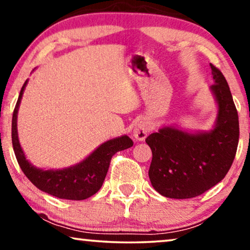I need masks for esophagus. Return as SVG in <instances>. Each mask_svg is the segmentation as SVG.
<instances>
[{
	"label": "esophagus",
	"instance_id": "34e87169",
	"mask_svg": "<svg viewBox=\"0 0 250 250\" xmlns=\"http://www.w3.org/2000/svg\"><path fill=\"white\" fill-rule=\"evenodd\" d=\"M150 129H152L150 122L145 120V119H142V120L138 121V124L135 125V129H133V137H135V139L139 140V142H143V140H145L147 135H148Z\"/></svg>",
	"mask_w": 250,
	"mask_h": 250
}]
</instances>
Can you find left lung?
Listing matches in <instances>:
<instances>
[{
	"label": "left lung",
	"instance_id": "left-lung-1",
	"mask_svg": "<svg viewBox=\"0 0 250 250\" xmlns=\"http://www.w3.org/2000/svg\"><path fill=\"white\" fill-rule=\"evenodd\" d=\"M210 90L219 111L210 131L190 133L164 126L146 138L153 153L148 175L154 189L167 198L199 196L219 184L233 163L239 118L223 73L210 64Z\"/></svg>",
	"mask_w": 250,
	"mask_h": 250
}]
</instances>
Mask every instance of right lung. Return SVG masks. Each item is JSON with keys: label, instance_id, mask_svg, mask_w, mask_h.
Instances as JSON below:
<instances>
[{"label": "right lung", "instance_id": "add662e5", "mask_svg": "<svg viewBox=\"0 0 250 250\" xmlns=\"http://www.w3.org/2000/svg\"><path fill=\"white\" fill-rule=\"evenodd\" d=\"M27 82L28 80H26L20 90L12 115V146L21 170L31 184L46 194L70 200L89 198L96 194L103 185L112 156L120 150L131 147L133 142L125 135L107 140L83 162L62 170H42L34 167L24 156L17 130V115Z\"/></svg>", "mask_w": 250, "mask_h": 250}]
</instances>
